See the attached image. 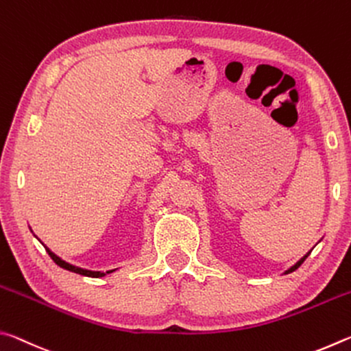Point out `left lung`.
I'll return each instance as SVG.
<instances>
[{
	"label": "left lung",
	"instance_id": "8db88e82",
	"mask_svg": "<svg viewBox=\"0 0 351 351\" xmlns=\"http://www.w3.org/2000/svg\"><path fill=\"white\" fill-rule=\"evenodd\" d=\"M308 255H310V252H308V254H306V255H305V257H304V258H300V260H299V261H297V263H295V265H294V266H293V268H289V269H288V271H287V274H289V272H293V271H295V269H297V268H299V266H300V265H302V263H304V261H305V260H306V257H308Z\"/></svg>",
	"mask_w": 351,
	"mask_h": 351
}]
</instances>
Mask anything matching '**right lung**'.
<instances>
[{
  "label": "right lung",
  "mask_w": 351,
  "mask_h": 351,
  "mask_svg": "<svg viewBox=\"0 0 351 351\" xmlns=\"http://www.w3.org/2000/svg\"><path fill=\"white\" fill-rule=\"evenodd\" d=\"M46 252L49 254V257L54 260L56 263L63 269H68L71 272H77V274H82V276H86V277H102V276H105L104 272H100V271H88V269L77 268V266H74V265H69V263H66V261H63L60 257H57V255L52 251H49L47 247H46ZM110 272H112V271H106V274H110Z\"/></svg>",
  "instance_id": "obj_1"
}]
</instances>
